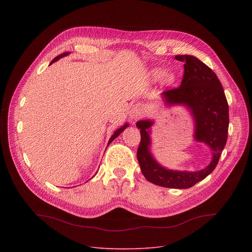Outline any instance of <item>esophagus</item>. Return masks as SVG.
<instances>
[{
  "instance_id": "obj_1",
  "label": "esophagus",
  "mask_w": 252,
  "mask_h": 252,
  "mask_svg": "<svg viewBox=\"0 0 252 252\" xmlns=\"http://www.w3.org/2000/svg\"><path fill=\"white\" fill-rule=\"evenodd\" d=\"M143 114H145V105H143V103L137 102L130 107L129 117L132 120H138L143 116Z\"/></svg>"
}]
</instances>
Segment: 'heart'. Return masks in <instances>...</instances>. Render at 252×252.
Listing matches in <instances>:
<instances>
[{"label":"heart","instance_id":"1","mask_svg":"<svg viewBox=\"0 0 252 252\" xmlns=\"http://www.w3.org/2000/svg\"><path fill=\"white\" fill-rule=\"evenodd\" d=\"M152 74H153V77H154L155 79H159V78H161V77L163 76V69H162V68H155V69L152 71ZM164 81H165L166 83H169V82L172 81V77L167 74V75L164 76Z\"/></svg>","mask_w":252,"mask_h":252}]
</instances>
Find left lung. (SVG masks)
Instances as JSON below:
<instances>
[{"label":"left lung","instance_id":"8db88e82","mask_svg":"<svg viewBox=\"0 0 252 252\" xmlns=\"http://www.w3.org/2000/svg\"><path fill=\"white\" fill-rule=\"evenodd\" d=\"M177 61L185 62V73L181 86L165 91L167 104H186L195 121L196 140L205 142L212 151L209 165L198 171H176L165 169L153 158L150 152V128L152 121H139L140 142L137 160L142 174L148 181L169 189H189L204 179L217 167L226 145L228 132V103L222 86L214 71L197 58L184 55L176 56Z\"/></svg>","mask_w":252,"mask_h":252}]
</instances>
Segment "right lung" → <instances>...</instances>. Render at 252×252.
<instances>
[{
  "instance_id": "add662e5",
  "label": "right lung",
  "mask_w": 252,
  "mask_h": 252,
  "mask_svg": "<svg viewBox=\"0 0 252 252\" xmlns=\"http://www.w3.org/2000/svg\"><path fill=\"white\" fill-rule=\"evenodd\" d=\"M68 54H69V53H68V52H65V53H63V54H61V55H60V56H58V57H56V58H55V59H54V60H53V61H52V63H50V64H52V63H54V62H56V61H58V60H59V59H60V58H63V57H64V56H66V55H68ZM126 126H127V124H126V125H125V126H123V127H121V128H119V129H118V130H116V131H115V133H114V134H113V135H112V137H111V138H110V140H109V143H111V142H112V141H113V140H114V139H115V138H116V137H117V136H118V135H120V133H121V132H122V131H124V129H125V128H126Z\"/></svg>"
}]
</instances>
